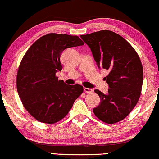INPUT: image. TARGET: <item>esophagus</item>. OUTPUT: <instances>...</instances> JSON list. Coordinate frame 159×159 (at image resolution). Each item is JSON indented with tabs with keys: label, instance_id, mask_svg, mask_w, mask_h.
<instances>
[{
	"label": "esophagus",
	"instance_id": "1",
	"mask_svg": "<svg viewBox=\"0 0 159 159\" xmlns=\"http://www.w3.org/2000/svg\"><path fill=\"white\" fill-rule=\"evenodd\" d=\"M84 92H86V93H92V91H93V90L91 89H88V88H84Z\"/></svg>",
	"mask_w": 159,
	"mask_h": 159
}]
</instances>
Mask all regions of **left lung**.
<instances>
[{
    "instance_id": "left-lung-1",
    "label": "left lung",
    "mask_w": 159,
    "mask_h": 159,
    "mask_svg": "<svg viewBox=\"0 0 159 159\" xmlns=\"http://www.w3.org/2000/svg\"><path fill=\"white\" fill-rule=\"evenodd\" d=\"M91 48L99 68L109 71L104 78L108 84V93L95 92L101 98L93 109L103 122L113 124L127 116L138 103L143 84V70L140 58L129 42L108 30L81 35Z\"/></svg>"
}]
</instances>
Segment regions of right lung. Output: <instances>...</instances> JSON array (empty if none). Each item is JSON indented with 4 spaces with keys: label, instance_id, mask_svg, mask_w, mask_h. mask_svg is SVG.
Wrapping results in <instances>:
<instances>
[{
    "label": "right lung",
    "instance_id": "obj_1",
    "mask_svg": "<svg viewBox=\"0 0 159 159\" xmlns=\"http://www.w3.org/2000/svg\"><path fill=\"white\" fill-rule=\"evenodd\" d=\"M84 44L77 35L48 34L38 39L23 57L17 91L24 108L39 121L53 124L63 119L84 91L80 85H67L56 75L62 70L63 51Z\"/></svg>",
    "mask_w": 159,
    "mask_h": 159
}]
</instances>
